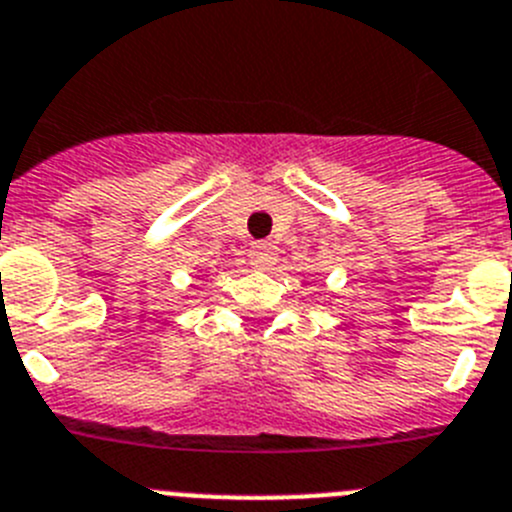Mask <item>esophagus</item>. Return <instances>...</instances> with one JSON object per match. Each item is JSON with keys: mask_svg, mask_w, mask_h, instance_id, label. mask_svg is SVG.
Returning <instances> with one entry per match:
<instances>
[{"mask_svg": "<svg viewBox=\"0 0 512 512\" xmlns=\"http://www.w3.org/2000/svg\"><path fill=\"white\" fill-rule=\"evenodd\" d=\"M276 251L279 248L271 241H256L251 246V251H248V259H251V264L256 269H266V266H271L276 261Z\"/></svg>", "mask_w": 512, "mask_h": 512, "instance_id": "obj_1", "label": "esophagus"}]
</instances>
